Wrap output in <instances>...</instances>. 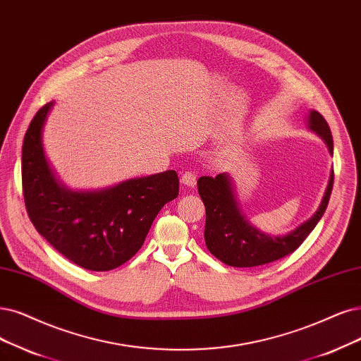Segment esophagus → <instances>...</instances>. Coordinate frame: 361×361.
Returning <instances> with one entry per match:
<instances>
[{
    "instance_id": "esophagus-1",
    "label": "esophagus",
    "mask_w": 361,
    "mask_h": 361,
    "mask_svg": "<svg viewBox=\"0 0 361 361\" xmlns=\"http://www.w3.org/2000/svg\"><path fill=\"white\" fill-rule=\"evenodd\" d=\"M196 180H197V176H196L195 172H192V171H185L183 176H181V183L184 185H189V188H195Z\"/></svg>"
}]
</instances>
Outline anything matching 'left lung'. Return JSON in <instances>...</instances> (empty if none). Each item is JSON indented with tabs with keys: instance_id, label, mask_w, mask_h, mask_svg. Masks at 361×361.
Returning <instances> with one entry per match:
<instances>
[{
	"instance_id": "8db88e82",
	"label": "left lung",
	"mask_w": 361,
	"mask_h": 361,
	"mask_svg": "<svg viewBox=\"0 0 361 361\" xmlns=\"http://www.w3.org/2000/svg\"><path fill=\"white\" fill-rule=\"evenodd\" d=\"M308 128L326 142L329 153L333 156V138L326 118L315 110L310 111ZM331 189L333 169L315 214L284 236H271L250 224L239 209L232 180L228 173H219L214 178L201 177L197 180V192L207 211L204 233L207 248L212 256L233 268H252L283 259L298 250L322 220Z\"/></svg>"
}]
</instances>
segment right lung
<instances>
[{
    "label": "right lung",
    "instance_id": "1",
    "mask_svg": "<svg viewBox=\"0 0 361 361\" xmlns=\"http://www.w3.org/2000/svg\"><path fill=\"white\" fill-rule=\"evenodd\" d=\"M53 102L31 120L22 147L25 207L37 232L63 257L104 272L137 255L153 220L178 196L176 171L132 178L92 192L66 189L50 169L42 133Z\"/></svg>",
    "mask_w": 361,
    "mask_h": 361
}]
</instances>
